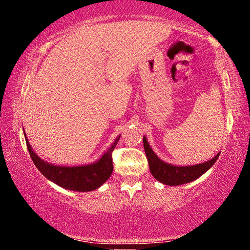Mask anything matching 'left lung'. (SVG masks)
Segmentation results:
<instances>
[{
    "label": "left lung",
    "mask_w": 250,
    "mask_h": 250,
    "mask_svg": "<svg viewBox=\"0 0 250 250\" xmlns=\"http://www.w3.org/2000/svg\"><path fill=\"white\" fill-rule=\"evenodd\" d=\"M143 143L152 175L154 176L157 181L167 184V186H180V184L194 181L199 176L206 173L216 163L217 159L220 155V153H218L212 159L201 164L191 165V167H176V165L173 164L165 163L164 161L159 159L155 153L152 151L145 136L143 137Z\"/></svg>",
    "instance_id": "obj_1"
}]
</instances>
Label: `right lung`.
<instances>
[{
    "mask_svg": "<svg viewBox=\"0 0 250 250\" xmlns=\"http://www.w3.org/2000/svg\"><path fill=\"white\" fill-rule=\"evenodd\" d=\"M120 138L121 135L114 141V143L104 153V155L97 162L78 165V167H60V165H53L45 162L33 152L29 141L26 140V136L25 141L34 165L45 178L53 183L58 184L63 189L88 192L98 189L112 175L114 168L112 154Z\"/></svg>",
    "mask_w": 250,
    "mask_h": 250,
    "instance_id": "right-lung-1",
    "label": "right lung"
}]
</instances>
